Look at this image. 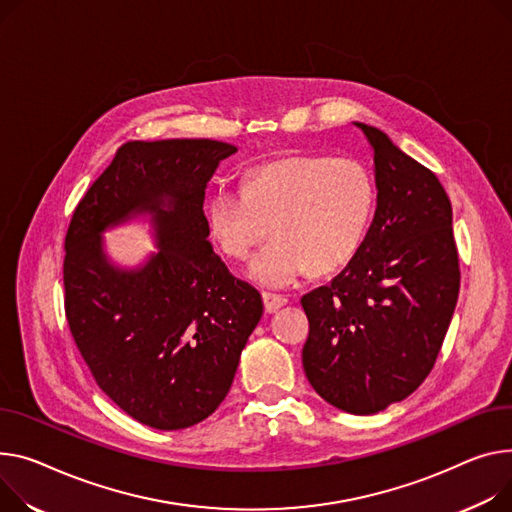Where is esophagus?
Returning <instances> with one entry per match:
<instances>
[{
  "mask_svg": "<svg viewBox=\"0 0 512 512\" xmlns=\"http://www.w3.org/2000/svg\"><path fill=\"white\" fill-rule=\"evenodd\" d=\"M263 304H265V311L267 313H276L278 309H282V306L288 302L284 296L280 294H271V292H263Z\"/></svg>",
  "mask_w": 512,
  "mask_h": 512,
  "instance_id": "obj_1",
  "label": "esophagus"
}]
</instances>
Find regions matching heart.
<instances>
[{
  "mask_svg": "<svg viewBox=\"0 0 512 512\" xmlns=\"http://www.w3.org/2000/svg\"><path fill=\"white\" fill-rule=\"evenodd\" d=\"M377 187L352 156L294 154L247 170L243 187L220 185L208 203V226L218 247L245 259L267 224L274 238L251 259L247 276L265 288H286L304 276L329 274L360 251Z\"/></svg>",
  "mask_w": 512,
  "mask_h": 512,
  "instance_id": "obj_1",
  "label": "heart"
}]
</instances>
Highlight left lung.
<instances>
[{"mask_svg": "<svg viewBox=\"0 0 512 512\" xmlns=\"http://www.w3.org/2000/svg\"><path fill=\"white\" fill-rule=\"evenodd\" d=\"M374 156L377 212L360 251L300 298L313 389L348 414L383 412L428 377L459 296L453 208L432 170L377 127L356 123Z\"/></svg>", "mask_w": 512, "mask_h": 512, "instance_id": "obj_1", "label": "left lung"}]
</instances>
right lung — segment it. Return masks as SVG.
<instances>
[{
	"mask_svg": "<svg viewBox=\"0 0 512 512\" xmlns=\"http://www.w3.org/2000/svg\"><path fill=\"white\" fill-rule=\"evenodd\" d=\"M232 144L127 142L86 191L65 234V317L96 385L150 428L181 430L216 412L261 294L208 241L206 187ZM150 213L159 251L135 270L110 263L99 234Z\"/></svg>",
	"mask_w": 512,
	"mask_h": 512,
	"instance_id": "add662e5",
	"label": "right lung"
}]
</instances>
